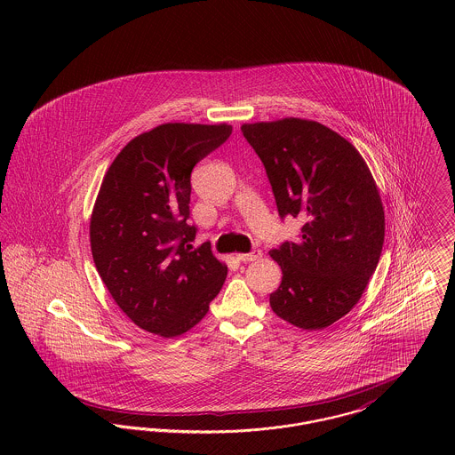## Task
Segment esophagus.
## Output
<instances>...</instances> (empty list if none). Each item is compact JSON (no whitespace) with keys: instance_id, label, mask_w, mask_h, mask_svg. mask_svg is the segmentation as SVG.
I'll list each match as a JSON object with an SVG mask.
<instances>
[{"instance_id":"1","label":"esophagus","mask_w":455,"mask_h":455,"mask_svg":"<svg viewBox=\"0 0 455 455\" xmlns=\"http://www.w3.org/2000/svg\"><path fill=\"white\" fill-rule=\"evenodd\" d=\"M260 256H262V252L258 249V251H252L251 254H236L235 258L238 260H242V262H251V260L259 259Z\"/></svg>"}]
</instances>
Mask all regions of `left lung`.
Returning a JSON list of instances; mask_svg holds the SVG:
<instances>
[{
	"instance_id": "8db88e82",
	"label": "left lung",
	"mask_w": 455,
	"mask_h": 455,
	"mask_svg": "<svg viewBox=\"0 0 455 455\" xmlns=\"http://www.w3.org/2000/svg\"><path fill=\"white\" fill-rule=\"evenodd\" d=\"M242 132L280 217L303 222L298 242L269 251L282 269L269 307L289 324L324 329L357 305L380 259L386 215L377 182L359 150L321 123L285 117Z\"/></svg>"
}]
</instances>
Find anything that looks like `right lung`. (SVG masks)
Returning a JSON list of instances; mask_svg holds the SVG:
<instances>
[{
	"label": "right lung",
	"instance_id": "obj_1",
	"mask_svg": "<svg viewBox=\"0 0 455 455\" xmlns=\"http://www.w3.org/2000/svg\"><path fill=\"white\" fill-rule=\"evenodd\" d=\"M231 126L166 123L134 136L107 170L91 213L96 269L131 323L163 338L195 327L228 266L210 243L193 251L191 172Z\"/></svg>",
	"mask_w": 455,
	"mask_h": 455
}]
</instances>
